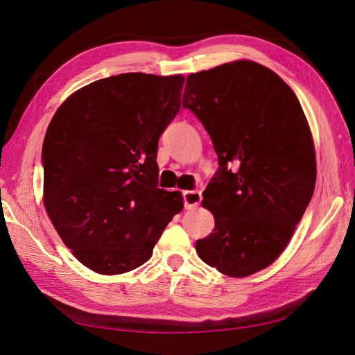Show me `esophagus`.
Listing matches in <instances>:
<instances>
[{"instance_id":"obj_1","label":"esophagus","mask_w":355,"mask_h":355,"mask_svg":"<svg viewBox=\"0 0 355 355\" xmlns=\"http://www.w3.org/2000/svg\"><path fill=\"white\" fill-rule=\"evenodd\" d=\"M183 201L186 210H193L202 201V195L199 190H189V192L183 193Z\"/></svg>"}]
</instances>
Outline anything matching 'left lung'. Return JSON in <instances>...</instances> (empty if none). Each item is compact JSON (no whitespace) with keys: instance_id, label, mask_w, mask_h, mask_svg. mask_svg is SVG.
<instances>
[{"instance_id":"left-lung-1","label":"left lung","mask_w":355,"mask_h":355,"mask_svg":"<svg viewBox=\"0 0 355 355\" xmlns=\"http://www.w3.org/2000/svg\"><path fill=\"white\" fill-rule=\"evenodd\" d=\"M183 107L219 159L202 199L214 230L196 252L223 275L250 276L279 258L313 195L315 148L302 105L275 71L241 60L189 75Z\"/></svg>"}]
</instances>
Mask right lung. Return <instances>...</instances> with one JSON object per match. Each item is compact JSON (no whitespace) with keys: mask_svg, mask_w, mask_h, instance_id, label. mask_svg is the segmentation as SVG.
<instances>
[{"mask_svg":"<svg viewBox=\"0 0 355 355\" xmlns=\"http://www.w3.org/2000/svg\"><path fill=\"white\" fill-rule=\"evenodd\" d=\"M184 78L123 73L71 94L44 136V208L80 264L121 275L147 262L183 208L159 189L160 135L181 106Z\"/></svg>","mask_w":355,"mask_h":355,"instance_id":"right-lung-1","label":"right lung"}]
</instances>
